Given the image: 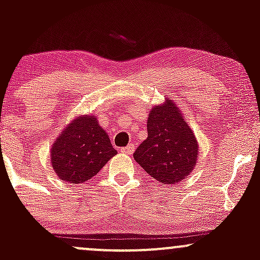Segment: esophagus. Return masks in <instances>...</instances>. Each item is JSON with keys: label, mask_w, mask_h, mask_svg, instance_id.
<instances>
[{"label": "esophagus", "mask_w": 260, "mask_h": 260, "mask_svg": "<svg viewBox=\"0 0 260 260\" xmlns=\"http://www.w3.org/2000/svg\"><path fill=\"white\" fill-rule=\"evenodd\" d=\"M133 150H134V144H129V145H127L126 148H121V153H123V154H127V155H131L133 153Z\"/></svg>", "instance_id": "esophagus-1"}]
</instances>
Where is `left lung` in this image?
Returning <instances> with one entry per match:
<instances>
[{
	"mask_svg": "<svg viewBox=\"0 0 260 260\" xmlns=\"http://www.w3.org/2000/svg\"><path fill=\"white\" fill-rule=\"evenodd\" d=\"M148 138L133 157L145 172L164 184L183 181L194 169L198 142L174 100L154 106L148 117Z\"/></svg>",
	"mask_w": 260,
	"mask_h": 260,
	"instance_id": "obj_1",
	"label": "left lung"
}]
</instances>
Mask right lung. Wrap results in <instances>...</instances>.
<instances>
[{"mask_svg": "<svg viewBox=\"0 0 260 260\" xmlns=\"http://www.w3.org/2000/svg\"><path fill=\"white\" fill-rule=\"evenodd\" d=\"M117 154L95 116H77L52 144V169L62 181L83 183Z\"/></svg>", "mask_w": 260, "mask_h": 260, "instance_id": "1", "label": "right lung"}]
</instances>
